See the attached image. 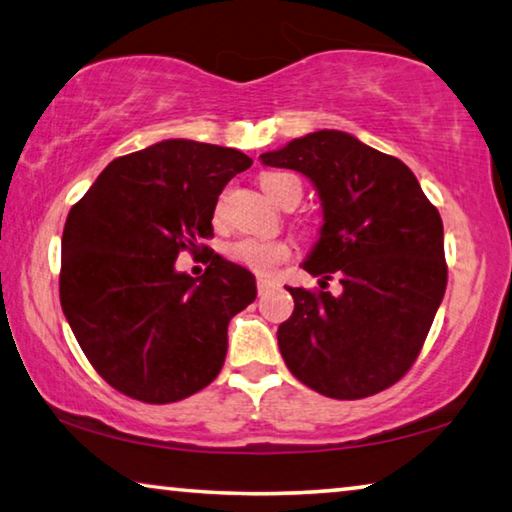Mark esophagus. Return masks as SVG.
<instances>
[{
	"label": "esophagus",
	"instance_id": "1",
	"mask_svg": "<svg viewBox=\"0 0 512 512\" xmlns=\"http://www.w3.org/2000/svg\"><path fill=\"white\" fill-rule=\"evenodd\" d=\"M273 287V280H266V277H257V291H259V296H262L264 291H268Z\"/></svg>",
	"mask_w": 512,
	"mask_h": 512
}]
</instances>
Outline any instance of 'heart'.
Here are the masks:
<instances>
[{"instance_id": "heart-1", "label": "heart", "mask_w": 512, "mask_h": 512, "mask_svg": "<svg viewBox=\"0 0 512 512\" xmlns=\"http://www.w3.org/2000/svg\"><path fill=\"white\" fill-rule=\"evenodd\" d=\"M264 192L273 198L277 205H287L291 201H298L302 198V183L298 176L284 171H268L259 178ZM223 201L221 196L219 205H216V219H221L223 214ZM223 255L230 262L239 264L241 268H248L250 273L257 275H271L277 266L287 262L291 257V248L287 241L280 239H262V237H239L232 239L223 246Z\"/></svg>"}]
</instances>
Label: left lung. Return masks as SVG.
Segmentation results:
<instances>
[{
  "label": "left lung",
  "instance_id": "obj_1",
  "mask_svg": "<svg viewBox=\"0 0 512 512\" xmlns=\"http://www.w3.org/2000/svg\"><path fill=\"white\" fill-rule=\"evenodd\" d=\"M305 173L325 223L305 271L323 289L287 287L296 302L277 329L293 377L334 400L397 384L418 359L447 287L443 219L402 160L341 131H318L259 155ZM339 276L342 293L325 292Z\"/></svg>",
  "mask_w": 512,
  "mask_h": 512
}]
</instances>
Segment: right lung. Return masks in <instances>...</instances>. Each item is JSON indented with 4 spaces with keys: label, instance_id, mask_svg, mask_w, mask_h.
I'll return each mask as SVG.
<instances>
[{
    "label": "right lung",
    "instance_id": "1",
    "mask_svg": "<svg viewBox=\"0 0 512 512\" xmlns=\"http://www.w3.org/2000/svg\"><path fill=\"white\" fill-rule=\"evenodd\" d=\"M253 160L228 146L164 140L112 160L67 214L60 305L92 368L146 404L185 400L219 375L230 318L257 296L250 271L214 255L223 187ZM207 252L201 278L172 268Z\"/></svg>",
    "mask_w": 512,
    "mask_h": 512
}]
</instances>
